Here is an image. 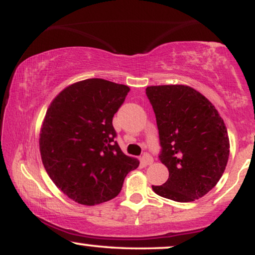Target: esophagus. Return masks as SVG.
<instances>
[{"mask_svg": "<svg viewBox=\"0 0 255 255\" xmlns=\"http://www.w3.org/2000/svg\"><path fill=\"white\" fill-rule=\"evenodd\" d=\"M141 160H142V163H144L145 166L152 165V162H153V158H152V156L149 155V154H147V153H145V154L142 155Z\"/></svg>", "mask_w": 255, "mask_h": 255, "instance_id": "1", "label": "esophagus"}]
</instances>
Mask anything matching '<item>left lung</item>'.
Listing matches in <instances>:
<instances>
[{
    "label": "left lung",
    "mask_w": 255,
    "mask_h": 255,
    "mask_svg": "<svg viewBox=\"0 0 255 255\" xmlns=\"http://www.w3.org/2000/svg\"><path fill=\"white\" fill-rule=\"evenodd\" d=\"M159 130L160 161L169 177L152 186L159 196L193 202L209 193L224 173L230 154L225 123L214 104L184 85L146 88Z\"/></svg>",
    "instance_id": "8db88e82"
}]
</instances>
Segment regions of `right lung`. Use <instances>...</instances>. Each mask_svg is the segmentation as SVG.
<instances>
[{
    "instance_id": "obj_1",
    "label": "right lung",
    "mask_w": 255,
    "mask_h": 255,
    "mask_svg": "<svg viewBox=\"0 0 255 255\" xmlns=\"http://www.w3.org/2000/svg\"><path fill=\"white\" fill-rule=\"evenodd\" d=\"M128 90L108 80H83L61 90L45 115L41 161L55 186L80 204L113 200L128 173L139 166L114 140L113 117Z\"/></svg>"
}]
</instances>
